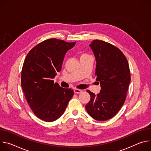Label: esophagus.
Segmentation results:
<instances>
[{
	"label": "esophagus",
	"instance_id": "obj_1",
	"mask_svg": "<svg viewBox=\"0 0 151 151\" xmlns=\"http://www.w3.org/2000/svg\"><path fill=\"white\" fill-rule=\"evenodd\" d=\"M83 91L81 90H78V89H75L74 90V93L75 94H81Z\"/></svg>",
	"mask_w": 151,
	"mask_h": 151
}]
</instances>
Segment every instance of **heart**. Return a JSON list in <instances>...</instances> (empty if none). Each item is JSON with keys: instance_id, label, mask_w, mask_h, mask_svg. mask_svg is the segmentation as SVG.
I'll return each mask as SVG.
<instances>
[{"instance_id": "b5f03b06", "label": "heart", "mask_w": 151, "mask_h": 151, "mask_svg": "<svg viewBox=\"0 0 151 151\" xmlns=\"http://www.w3.org/2000/svg\"><path fill=\"white\" fill-rule=\"evenodd\" d=\"M83 55H85V54H83V55H82V56H83Z\"/></svg>"}]
</instances>
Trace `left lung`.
Masks as SVG:
<instances>
[{"mask_svg":"<svg viewBox=\"0 0 151 151\" xmlns=\"http://www.w3.org/2000/svg\"><path fill=\"white\" fill-rule=\"evenodd\" d=\"M90 47L96 58L95 75L101 89L97 95L87 91L91 99L85 109L94 119L106 121L114 117L124 103L131 80L130 68L121 51L109 43L94 40Z\"/></svg>","mask_w":151,"mask_h":151,"instance_id":"1","label":"left lung"}]
</instances>
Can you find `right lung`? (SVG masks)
I'll return each instance as SVG.
<instances>
[{
    "label": "right lung",
    "instance_id": "add662e5",
    "mask_svg": "<svg viewBox=\"0 0 151 151\" xmlns=\"http://www.w3.org/2000/svg\"><path fill=\"white\" fill-rule=\"evenodd\" d=\"M76 42L52 38L33 48L27 55L21 71V87L33 113L40 119L52 122L65 111L73 90L60 87L53 79L61 69L67 51Z\"/></svg>",
    "mask_w": 151,
    "mask_h": 151
}]
</instances>
